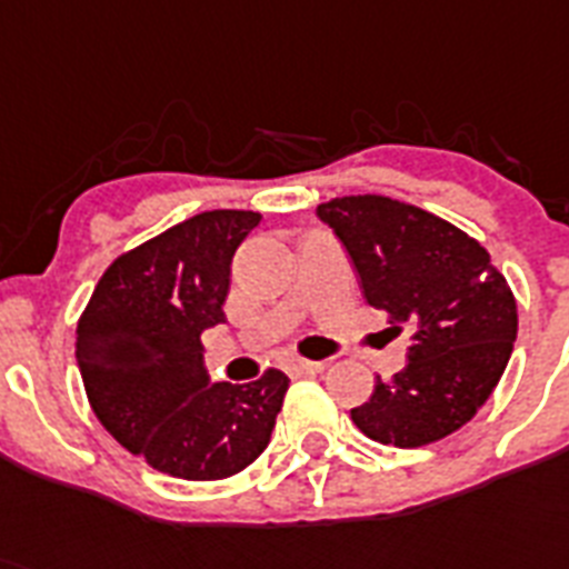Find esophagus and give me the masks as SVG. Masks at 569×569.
<instances>
[{
  "label": "esophagus",
  "mask_w": 569,
  "mask_h": 569,
  "mask_svg": "<svg viewBox=\"0 0 569 569\" xmlns=\"http://www.w3.org/2000/svg\"><path fill=\"white\" fill-rule=\"evenodd\" d=\"M289 367H292L295 373H300V376H315V373H321V370H323V361H307V358H292V361H289Z\"/></svg>",
  "instance_id": "34e87169"
}]
</instances>
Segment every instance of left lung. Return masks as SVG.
Listing matches in <instances>:
<instances>
[{
	"instance_id": "1",
	"label": "left lung",
	"mask_w": 569,
	"mask_h": 569,
	"mask_svg": "<svg viewBox=\"0 0 569 569\" xmlns=\"http://www.w3.org/2000/svg\"><path fill=\"white\" fill-rule=\"evenodd\" d=\"M370 307L408 332V365L350 417L381 446L419 448L469 422L503 376L518 307L489 251L446 219L388 196L318 204Z\"/></svg>"
}]
</instances>
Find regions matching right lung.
Returning <instances> with one entry per match:
<instances>
[{"instance_id":"right-lung-1","label":"right lung","mask_w":569,"mask_h":569,"mask_svg":"<svg viewBox=\"0 0 569 569\" xmlns=\"http://www.w3.org/2000/svg\"><path fill=\"white\" fill-rule=\"evenodd\" d=\"M254 211H204L103 271L78 323V367L100 425L152 469L222 480L269 446L289 379L213 385L204 329L226 323L231 260Z\"/></svg>"}]
</instances>
